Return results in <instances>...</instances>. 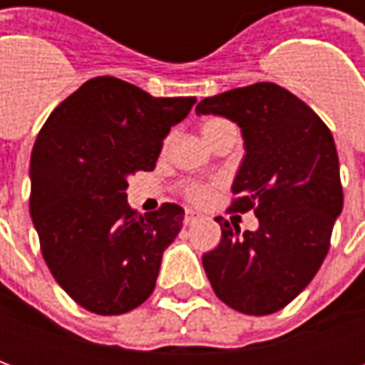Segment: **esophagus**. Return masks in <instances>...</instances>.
<instances>
[{"label":"esophagus","instance_id":"34e87169","mask_svg":"<svg viewBox=\"0 0 365 365\" xmlns=\"http://www.w3.org/2000/svg\"><path fill=\"white\" fill-rule=\"evenodd\" d=\"M199 219H201V215H199L197 211H191V209H187L185 215H183V222H185V225H193V222L199 221Z\"/></svg>","mask_w":365,"mask_h":365}]
</instances>
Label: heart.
<instances>
[{"instance_id": "heart-1", "label": "heart", "mask_w": 365, "mask_h": 365, "mask_svg": "<svg viewBox=\"0 0 365 365\" xmlns=\"http://www.w3.org/2000/svg\"><path fill=\"white\" fill-rule=\"evenodd\" d=\"M225 125H229V120L219 119V117H215V119H209L203 123V135H205V138L209 140V144H211V140L215 138V135H217V133H219V130H221ZM217 183L219 182H187V183H183L182 185L183 197L187 199V201H191V203H205L207 199L213 195Z\"/></svg>"}]
</instances>
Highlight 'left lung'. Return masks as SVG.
<instances>
[{"mask_svg":"<svg viewBox=\"0 0 365 365\" xmlns=\"http://www.w3.org/2000/svg\"><path fill=\"white\" fill-rule=\"evenodd\" d=\"M195 111L242 128L246 156L227 211H254L260 221L256 232H240L217 217L221 242L203 254L205 274L230 309L272 314L305 289L329 252L344 201L332 133L305 101L272 82L205 97Z\"/></svg>","mask_w":365,"mask_h":365,"instance_id":"8db88e82","label":"left lung"}]
</instances>
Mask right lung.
<instances>
[{
  "label": "right lung",
  "instance_id": "1",
  "mask_svg": "<svg viewBox=\"0 0 365 365\" xmlns=\"http://www.w3.org/2000/svg\"><path fill=\"white\" fill-rule=\"evenodd\" d=\"M195 97H152L113 76L88 80L51 113L31 152L29 209L46 266L90 313L123 314L150 297L183 209L140 215L128 175L152 172Z\"/></svg>",
  "mask_w": 365,
  "mask_h": 365
}]
</instances>
